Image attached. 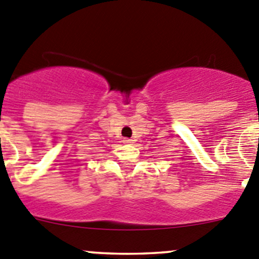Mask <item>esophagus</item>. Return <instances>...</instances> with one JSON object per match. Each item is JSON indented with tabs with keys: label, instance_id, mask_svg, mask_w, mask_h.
I'll use <instances>...</instances> for the list:
<instances>
[{
	"label": "esophagus",
	"instance_id": "esophagus-1",
	"mask_svg": "<svg viewBox=\"0 0 259 259\" xmlns=\"http://www.w3.org/2000/svg\"><path fill=\"white\" fill-rule=\"evenodd\" d=\"M133 142H134V140L129 139V138H124V139H122V143H124V144H130V143Z\"/></svg>",
	"mask_w": 259,
	"mask_h": 259
}]
</instances>
